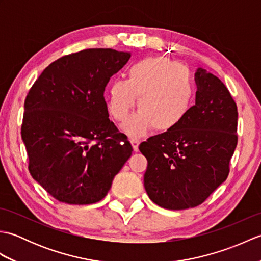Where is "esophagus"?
<instances>
[{"instance_id": "obj_1", "label": "esophagus", "mask_w": 261, "mask_h": 261, "mask_svg": "<svg viewBox=\"0 0 261 261\" xmlns=\"http://www.w3.org/2000/svg\"><path fill=\"white\" fill-rule=\"evenodd\" d=\"M131 145H132V147H134V150L137 152L138 150H139L140 140H139V139H136V138H134V139H131Z\"/></svg>"}]
</instances>
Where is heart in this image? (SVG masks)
Listing matches in <instances>:
<instances>
[{
  "label": "heart",
  "mask_w": 261,
  "mask_h": 261,
  "mask_svg": "<svg viewBox=\"0 0 261 261\" xmlns=\"http://www.w3.org/2000/svg\"><path fill=\"white\" fill-rule=\"evenodd\" d=\"M194 82L181 64L165 57H148L131 66L126 81L115 80L109 88L108 107L115 120L129 115L138 101L139 113L122 124L130 136H141L151 129L168 132L186 118L192 108Z\"/></svg>",
  "instance_id": "heart-1"
}]
</instances>
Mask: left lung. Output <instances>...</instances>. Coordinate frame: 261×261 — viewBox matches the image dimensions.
<instances>
[{
    "instance_id": "left-lung-1",
    "label": "left lung",
    "mask_w": 261,
    "mask_h": 261,
    "mask_svg": "<svg viewBox=\"0 0 261 261\" xmlns=\"http://www.w3.org/2000/svg\"><path fill=\"white\" fill-rule=\"evenodd\" d=\"M195 105L179 125L139 146L148 160L143 185L167 210L202 204L229 175L238 137V109L218 77L199 67Z\"/></svg>"
}]
</instances>
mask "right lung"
<instances>
[{
  "mask_svg": "<svg viewBox=\"0 0 261 261\" xmlns=\"http://www.w3.org/2000/svg\"><path fill=\"white\" fill-rule=\"evenodd\" d=\"M129 51L85 49L42 71L24 101L21 136L29 171L59 202H99L132 154L126 136L109 119L104 91Z\"/></svg>",
  "mask_w": 261,
  "mask_h": 261,
  "instance_id": "right-lung-1",
  "label": "right lung"
}]
</instances>
